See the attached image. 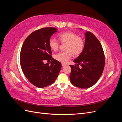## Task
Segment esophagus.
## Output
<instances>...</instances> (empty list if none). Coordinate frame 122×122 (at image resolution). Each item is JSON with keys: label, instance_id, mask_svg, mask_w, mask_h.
<instances>
[{"label": "esophagus", "instance_id": "obj_1", "mask_svg": "<svg viewBox=\"0 0 122 122\" xmlns=\"http://www.w3.org/2000/svg\"><path fill=\"white\" fill-rule=\"evenodd\" d=\"M61 66H62V67H65V66H66V64H65L64 63H62L61 64Z\"/></svg>", "mask_w": 122, "mask_h": 122}]
</instances>
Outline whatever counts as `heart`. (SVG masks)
<instances>
[{
	"label": "heart",
	"instance_id": "obj_1",
	"mask_svg": "<svg viewBox=\"0 0 122 122\" xmlns=\"http://www.w3.org/2000/svg\"><path fill=\"white\" fill-rule=\"evenodd\" d=\"M58 38L61 43H66V50L54 55V57L57 61L65 63L71 58L73 53L77 56L82 52L85 46L84 40L75 33L70 31L64 32L59 34ZM48 44L51 49L53 51L57 50L60 46V42L54 38H50Z\"/></svg>",
	"mask_w": 122,
	"mask_h": 122
}]
</instances>
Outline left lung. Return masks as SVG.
<instances>
[{"mask_svg":"<svg viewBox=\"0 0 122 122\" xmlns=\"http://www.w3.org/2000/svg\"><path fill=\"white\" fill-rule=\"evenodd\" d=\"M86 41L82 52L70 65V79L72 84L81 88L90 87L96 83L103 72L105 66L104 51L98 39L90 31L85 34ZM80 65L82 68H79Z\"/></svg>","mask_w":122,"mask_h":122,"instance_id":"1","label":"left lung"}]
</instances>
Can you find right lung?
I'll use <instances>...</instances> for the list:
<instances>
[{
  "mask_svg": "<svg viewBox=\"0 0 122 122\" xmlns=\"http://www.w3.org/2000/svg\"><path fill=\"white\" fill-rule=\"evenodd\" d=\"M57 31L54 27L38 29L29 35L22 46L20 60L22 70L29 81L39 88L52 84L61 68L60 61L52 58L49 40ZM51 60V64H43Z\"/></svg>",
  "mask_w": 122,
  "mask_h": 122,
  "instance_id": "1",
  "label": "right lung"
}]
</instances>
